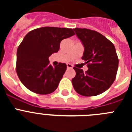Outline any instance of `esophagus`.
Segmentation results:
<instances>
[{
  "label": "esophagus",
  "mask_w": 132,
  "mask_h": 132,
  "mask_svg": "<svg viewBox=\"0 0 132 132\" xmlns=\"http://www.w3.org/2000/svg\"><path fill=\"white\" fill-rule=\"evenodd\" d=\"M67 69H72V68H73V66H72V65H71L70 63H67Z\"/></svg>",
  "instance_id": "esophagus-1"
}]
</instances>
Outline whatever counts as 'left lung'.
Listing matches in <instances>:
<instances>
[{"label":"left lung","mask_w":132,"mask_h":132,"mask_svg":"<svg viewBox=\"0 0 132 132\" xmlns=\"http://www.w3.org/2000/svg\"><path fill=\"white\" fill-rule=\"evenodd\" d=\"M84 45L82 59L88 69L74 67L76 75L72 79L75 91L85 96L102 94L110 87L116 79L118 57L114 44L99 32L87 28L73 29Z\"/></svg>","instance_id":"1"}]
</instances>
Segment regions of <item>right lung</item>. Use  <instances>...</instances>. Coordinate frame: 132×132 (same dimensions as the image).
<instances>
[{
  "label": "right lung",
  "mask_w": 132,
  "mask_h": 132,
  "mask_svg": "<svg viewBox=\"0 0 132 132\" xmlns=\"http://www.w3.org/2000/svg\"><path fill=\"white\" fill-rule=\"evenodd\" d=\"M75 35L73 29L43 27L27 34L17 50L16 73L28 89L48 94L57 88L67 65L59 63L52 67L49 57L57 53L63 39Z\"/></svg>",
  "instance_id": "obj_1"
}]
</instances>
